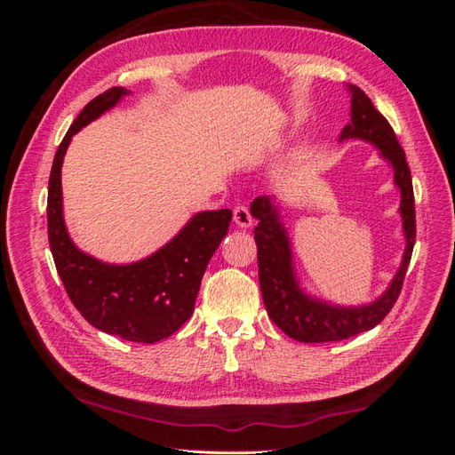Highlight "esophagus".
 Returning a JSON list of instances; mask_svg holds the SVG:
<instances>
[{
	"label": "esophagus",
	"mask_w": 455,
	"mask_h": 455,
	"mask_svg": "<svg viewBox=\"0 0 455 455\" xmlns=\"http://www.w3.org/2000/svg\"><path fill=\"white\" fill-rule=\"evenodd\" d=\"M233 222H235L239 228H251L252 226V216L249 212V209L243 204H237L233 209Z\"/></svg>",
	"instance_id": "esophagus-1"
}]
</instances>
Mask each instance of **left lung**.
<instances>
[{
  "instance_id": "obj_1",
  "label": "left lung",
  "mask_w": 455,
  "mask_h": 455,
  "mask_svg": "<svg viewBox=\"0 0 455 455\" xmlns=\"http://www.w3.org/2000/svg\"><path fill=\"white\" fill-rule=\"evenodd\" d=\"M351 92V121L343 127L339 142L356 139L376 146L381 159L393 167L395 186L401 191V212L404 233V254L395 277L385 292L364 306H338L306 292L299 284L294 269L292 244L284 228L279 204L269 196H259L252 201L251 212L258 220L254 241L258 246V277L259 291L269 319L286 336L304 343L339 341L356 336L379 324L396 301L404 283L411 251L416 243V209L411 174L406 163L404 149L371 100L355 85H347Z\"/></svg>"
}]
</instances>
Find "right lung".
Segmentation results:
<instances>
[{"instance_id": "add662e5", "label": "right lung", "mask_w": 455, "mask_h": 455, "mask_svg": "<svg viewBox=\"0 0 455 455\" xmlns=\"http://www.w3.org/2000/svg\"><path fill=\"white\" fill-rule=\"evenodd\" d=\"M125 87L92 99L68 129L52 161L47 197V229L54 266L76 309L106 334L136 343H156L174 334L196 307L206 266L226 237L231 211H203L154 254L132 264H106L79 251L66 229L62 211V163L72 136L116 108Z\"/></svg>"}]
</instances>
